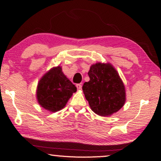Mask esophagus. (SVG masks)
Segmentation results:
<instances>
[{
  "instance_id": "esophagus-1",
  "label": "esophagus",
  "mask_w": 161,
  "mask_h": 161,
  "mask_svg": "<svg viewBox=\"0 0 161 161\" xmlns=\"http://www.w3.org/2000/svg\"><path fill=\"white\" fill-rule=\"evenodd\" d=\"M76 87H77L78 90H81V88H82V86H81L80 84H77V85H76Z\"/></svg>"
}]
</instances>
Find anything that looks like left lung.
<instances>
[{
	"label": "left lung",
	"instance_id": "8db88e82",
	"mask_svg": "<svg viewBox=\"0 0 161 161\" xmlns=\"http://www.w3.org/2000/svg\"><path fill=\"white\" fill-rule=\"evenodd\" d=\"M84 83L83 91L91 110L96 114L108 117L117 113L126 101L124 83L118 71L110 63L92 64Z\"/></svg>",
	"mask_w": 161,
	"mask_h": 161
}]
</instances>
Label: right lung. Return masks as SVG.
<instances>
[{"label":"right lung","instance_id":"obj_1","mask_svg":"<svg viewBox=\"0 0 161 161\" xmlns=\"http://www.w3.org/2000/svg\"><path fill=\"white\" fill-rule=\"evenodd\" d=\"M77 88L62 71V67H53L42 76L36 88V99L42 108L56 113L64 108Z\"/></svg>","mask_w":161,"mask_h":161}]
</instances>
